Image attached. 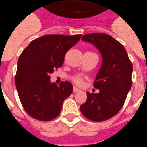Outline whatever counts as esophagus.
<instances>
[{"mask_svg":"<svg viewBox=\"0 0 147 147\" xmlns=\"http://www.w3.org/2000/svg\"><path fill=\"white\" fill-rule=\"evenodd\" d=\"M81 92V90H79L78 88H77L74 87V88H73L74 93H77V92Z\"/></svg>","mask_w":147,"mask_h":147,"instance_id":"1","label":"esophagus"}]
</instances>
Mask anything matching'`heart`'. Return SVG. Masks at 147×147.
<instances>
[{"label":"heart","instance_id":"1","mask_svg":"<svg viewBox=\"0 0 147 147\" xmlns=\"http://www.w3.org/2000/svg\"><path fill=\"white\" fill-rule=\"evenodd\" d=\"M71 80L76 85H78V86H82L84 85V79H83L81 76H75V77H72Z\"/></svg>","mask_w":147,"mask_h":147}]
</instances>
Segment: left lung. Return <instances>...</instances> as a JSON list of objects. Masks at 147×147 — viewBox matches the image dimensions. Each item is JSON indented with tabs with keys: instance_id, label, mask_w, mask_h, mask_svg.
<instances>
[{
	"instance_id": "left-lung-1",
	"label": "left lung",
	"mask_w": 147,
	"mask_h": 147,
	"mask_svg": "<svg viewBox=\"0 0 147 147\" xmlns=\"http://www.w3.org/2000/svg\"><path fill=\"white\" fill-rule=\"evenodd\" d=\"M82 40L98 48L102 55V65L94 82L99 93L87 92V100L81 105L80 111L90 121H107L124 105L132 86V63L123 45L110 35L88 33Z\"/></svg>"
}]
</instances>
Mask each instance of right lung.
<instances>
[{
	"instance_id": "1",
	"label": "right lung",
	"mask_w": 147,
	"mask_h": 147,
	"mask_svg": "<svg viewBox=\"0 0 147 147\" xmlns=\"http://www.w3.org/2000/svg\"><path fill=\"white\" fill-rule=\"evenodd\" d=\"M82 35H44L33 40L17 62L15 85L25 111L41 121H52L60 114L65 99L73 92L68 81L59 86L50 82V75L64 63L65 53Z\"/></svg>"
}]
</instances>
